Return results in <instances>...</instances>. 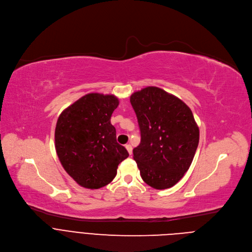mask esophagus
Here are the masks:
<instances>
[{"instance_id": "esophagus-1", "label": "esophagus", "mask_w": 252, "mask_h": 252, "mask_svg": "<svg viewBox=\"0 0 252 252\" xmlns=\"http://www.w3.org/2000/svg\"><path fill=\"white\" fill-rule=\"evenodd\" d=\"M126 151L128 152V154H129V155H131V154H132V148H131V146H130V145H126Z\"/></svg>"}]
</instances>
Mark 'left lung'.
I'll use <instances>...</instances> for the list:
<instances>
[{"label":"left lung","instance_id":"1","mask_svg":"<svg viewBox=\"0 0 252 252\" xmlns=\"http://www.w3.org/2000/svg\"><path fill=\"white\" fill-rule=\"evenodd\" d=\"M140 143L133 159L140 176L156 189L173 187L184 177L194 158L199 128L189 107L175 95L148 87L130 95Z\"/></svg>","mask_w":252,"mask_h":252}]
</instances>
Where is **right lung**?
Masks as SVG:
<instances>
[{"mask_svg": "<svg viewBox=\"0 0 252 252\" xmlns=\"http://www.w3.org/2000/svg\"><path fill=\"white\" fill-rule=\"evenodd\" d=\"M119 98L113 94H88L60 115L55 145L59 159L74 181L85 189H97L117 175L118 165L128 157L117 142L111 124Z\"/></svg>", "mask_w": 252, "mask_h": 252, "instance_id": "right-lung-1", "label": "right lung"}]
</instances>
